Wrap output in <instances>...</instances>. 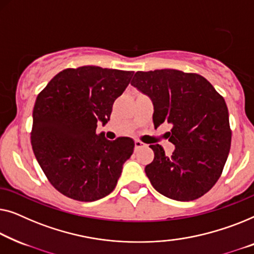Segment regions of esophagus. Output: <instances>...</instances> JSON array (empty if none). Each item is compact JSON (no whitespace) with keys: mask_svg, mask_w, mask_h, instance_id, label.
I'll use <instances>...</instances> for the list:
<instances>
[{"mask_svg":"<svg viewBox=\"0 0 254 254\" xmlns=\"http://www.w3.org/2000/svg\"><path fill=\"white\" fill-rule=\"evenodd\" d=\"M142 147H146V144H144V142L140 141V140H135L134 141V148L135 149H139V148H142Z\"/></svg>","mask_w":254,"mask_h":254,"instance_id":"obj_1","label":"esophagus"}]
</instances>
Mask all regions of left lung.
<instances>
[{
	"label": "left lung",
	"instance_id": "left-lung-1",
	"mask_svg": "<svg viewBox=\"0 0 254 254\" xmlns=\"http://www.w3.org/2000/svg\"><path fill=\"white\" fill-rule=\"evenodd\" d=\"M131 85L151 98L154 127H171L167 138L175 145L173 154L167 156L160 145L149 146L154 160L145 173L153 188L177 201L200 198L220 178L230 151L223 96L200 74L174 69L138 71Z\"/></svg>",
	"mask_w": 254,
	"mask_h": 254
}]
</instances>
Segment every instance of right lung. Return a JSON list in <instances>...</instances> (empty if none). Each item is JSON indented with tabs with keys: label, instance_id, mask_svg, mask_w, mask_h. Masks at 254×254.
<instances>
[{
	"label": "right lung",
	"instance_id": "right-lung-1",
	"mask_svg": "<svg viewBox=\"0 0 254 254\" xmlns=\"http://www.w3.org/2000/svg\"><path fill=\"white\" fill-rule=\"evenodd\" d=\"M133 71L85 65L61 71L39 93L31 144L46 177L57 191L78 201H95L117 184L134 142L107 140L98 122L110 119L114 101Z\"/></svg>",
	"mask_w": 254,
	"mask_h": 254
}]
</instances>
